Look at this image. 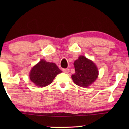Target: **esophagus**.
<instances>
[{"label": "esophagus", "mask_w": 129, "mask_h": 129, "mask_svg": "<svg viewBox=\"0 0 129 129\" xmlns=\"http://www.w3.org/2000/svg\"><path fill=\"white\" fill-rule=\"evenodd\" d=\"M69 71H70L69 69H63V72L65 73H68L69 72Z\"/></svg>", "instance_id": "34e87169"}]
</instances>
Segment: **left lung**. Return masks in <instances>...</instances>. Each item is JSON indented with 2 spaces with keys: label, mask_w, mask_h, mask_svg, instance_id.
<instances>
[{
  "label": "left lung",
  "mask_w": 129,
  "mask_h": 129,
  "mask_svg": "<svg viewBox=\"0 0 129 129\" xmlns=\"http://www.w3.org/2000/svg\"><path fill=\"white\" fill-rule=\"evenodd\" d=\"M74 66L75 73L72 75V78L77 86L88 87L98 78L99 72L96 64L84 56H79L74 62Z\"/></svg>",
  "instance_id": "8db88e82"
}]
</instances>
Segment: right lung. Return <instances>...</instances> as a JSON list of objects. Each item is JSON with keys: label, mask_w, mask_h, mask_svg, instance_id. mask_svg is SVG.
I'll list each match as a JSON object with an SVG mask.
<instances>
[{"label": "right lung", "mask_w": 129, "mask_h": 129, "mask_svg": "<svg viewBox=\"0 0 129 129\" xmlns=\"http://www.w3.org/2000/svg\"><path fill=\"white\" fill-rule=\"evenodd\" d=\"M61 72L55 63L42 59L32 68L29 76L36 86L42 87L52 83L56 75Z\"/></svg>", "instance_id": "right-lung-1"}]
</instances>
